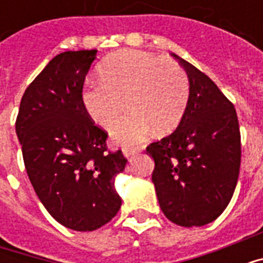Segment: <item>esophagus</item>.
Listing matches in <instances>:
<instances>
[{
    "mask_svg": "<svg viewBox=\"0 0 263 263\" xmlns=\"http://www.w3.org/2000/svg\"><path fill=\"white\" fill-rule=\"evenodd\" d=\"M122 154H124V156H125V158H128V159H131L134 155L138 154V151H137V149L124 148V149H122Z\"/></svg>",
    "mask_w": 263,
    "mask_h": 263,
    "instance_id": "obj_1",
    "label": "esophagus"
}]
</instances>
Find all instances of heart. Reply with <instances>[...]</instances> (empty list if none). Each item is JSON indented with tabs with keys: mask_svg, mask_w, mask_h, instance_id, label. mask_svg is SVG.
Segmentation results:
<instances>
[{
	"mask_svg": "<svg viewBox=\"0 0 263 263\" xmlns=\"http://www.w3.org/2000/svg\"><path fill=\"white\" fill-rule=\"evenodd\" d=\"M103 81H88L81 103L97 125L107 128L124 111H131L111 128L112 141L137 145L152 129L173 131L189 101V80L180 66L143 50L126 49L101 65Z\"/></svg>",
	"mask_w": 263,
	"mask_h": 263,
	"instance_id": "obj_1",
	"label": "heart"
}]
</instances>
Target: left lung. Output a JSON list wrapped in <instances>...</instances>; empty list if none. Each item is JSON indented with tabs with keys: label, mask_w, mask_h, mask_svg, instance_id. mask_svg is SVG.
<instances>
[{
	"label": "left lung",
	"mask_w": 263,
	"mask_h": 263,
	"mask_svg": "<svg viewBox=\"0 0 263 263\" xmlns=\"http://www.w3.org/2000/svg\"><path fill=\"white\" fill-rule=\"evenodd\" d=\"M189 77V101L169 137L154 142L152 182L163 214L177 226L201 227L226 210L237 186L241 135L237 111L209 76L177 54Z\"/></svg>",
	"instance_id": "left-lung-1"
}]
</instances>
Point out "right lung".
Here are the masks:
<instances>
[{
  "instance_id": "add662e5",
  "label": "right lung",
  "mask_w": 263,
  "mask_h": 263,
  "mask_svg": "<svg viewBox=\"0 0 263 263\" xmlns=\"http://www.w3.org/2000/svg\"><path fill=\"white\" fill-rule=\"evenodd\" d=\"M97 50L54 56L26 88L16 117L26 173L45 209L62 226L94 231L121 207L115 179L128 160L107 151V134L81 103Z\"/></svg>"
}]
</instances>
